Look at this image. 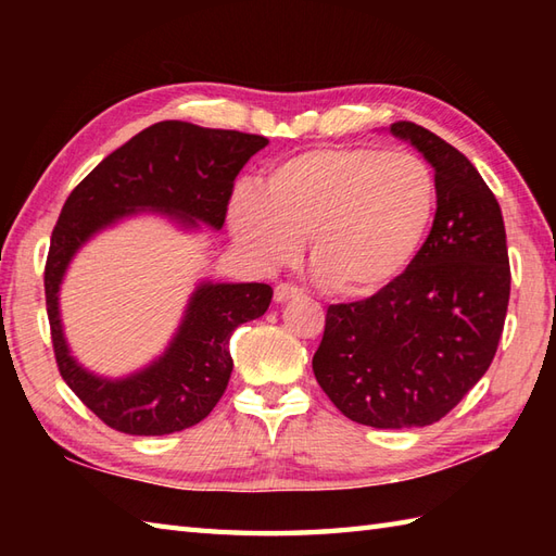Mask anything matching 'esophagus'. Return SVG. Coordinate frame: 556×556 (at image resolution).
I'll return each instance as SVG.
<instances>
[{
	"label": "esophagus",
	"instance_id": "1",
	"mask_svg": "<svg viewBox=\"0 0 556 556\" xmlns=\"http://www.w3.org/2000/svg\"><path fill=\"white\" fill-rule=\"evenodd\" d=\"M301 296V289L299 287H291V285H277L275 287V301L277 303H287L291 299Z\"/></svg>",
	"mask_w": 556,
	"mask_h": 556
}]
</instances>
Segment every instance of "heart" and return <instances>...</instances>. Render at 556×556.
Segmentation results:
<instances>
[{"mask_svg": "<svg viewBox=\"0 0 556 556\" xmlns=\"http://www.w3.org/2000/svg\"><path fill=\"white\" fill-rule=\"evenodd\" d=\"M437 179L413 152L315 148L271 164L260 193L236 191L229 229L260 267L308 257L325 285L368 299L406 275L428 239Z\"/></svg>", "mask_w": 556, "mask_h": 556, "instance_id": "1", "label": "heart"}]
</instances>
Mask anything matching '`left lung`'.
I'll list each match as a JSON object with an SVG mask.
<instances>
[{
	"label": "left lung",
	"mask_w": 556,
	"mask_h": 556,
	"mask_svg": "<svg viewBox=\"0 0 556 556\" xmlns=\"http://www.w3.org/2000/svg\"><path fill=\"white\" fill-rule=\"evenodd\" d=\"M389 134L434 169L432 229L392 287L329 305L313 372L346 418L399 430L444 418L488 372L511 271L500 203L468 157L418 124Z\"/></svg>",
	"instance_id": "obj_1"
}]
</instances>
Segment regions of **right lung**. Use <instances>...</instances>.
Wrapping results in <instances>:
<instances>
[{"label": "right lung", "instance_id": "obj_1", "mask_svg": "<svg viewBox=\"0 0 556 556\" xmlns=\"http://www.w3.org/2000/svg\"><path fill=\"white\" fill-rule=\"evenodd\" d=\"M267 143L265 136L160 122L116 148L71 191L47 255V317L64 382L110 428L150 437L207 418L233 370V329L265 315L271 287L198 281L167 349L131 375L108 377L78 363L64 334L59 289L71 260L104 229L143 212L184 231H219L233 179Z\"/></svg>", "mask_w": 556, "mask_h": 556}]
</instances>
